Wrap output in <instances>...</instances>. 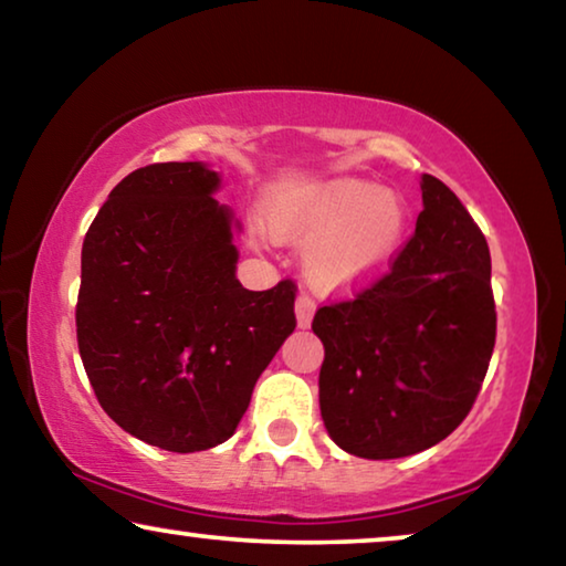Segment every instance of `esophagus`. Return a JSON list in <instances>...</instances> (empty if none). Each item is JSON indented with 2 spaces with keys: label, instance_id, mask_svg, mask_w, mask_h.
Here are the masks:
<instances>
[{
  "label": "esophagus",
  "instance_id": "34e87169",
  "mask_svg": "<svg viewBox=\"0 0 566 566\" xmlns=\"http://www.w3.org/2000/svg\"><path fill=\"white\" fill-rule=\"evenodd\" d=\"M294 313H297L300 328H310V323H313V315H315V300L310 297L307 292H300L297 302H294Z\"/></svg>",
  "mask_w": 566,
  "mask_h": 566
}]
</instances>
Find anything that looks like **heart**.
<instances>
[{"label":"heart","mask_w":566,"mask_h":566,"mask_svg":"<svg viewBox=\"0 0 566 566\" xmlns=\"http://www.w3.org/2000/svg\"><path fill=\"white\" fill-rule=\"evenodd\" d=\"M276 241L313 243L307 276L321 290H359L389 272L408 230V207L366 179H336L282 195L269 207Z\"/></svg>","instance_id":"heart-1"}]
</instances>
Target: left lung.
I'll use <instances>...</instances> for the list:
<instances>
[{
    "mask_svg": "<svg viewBox=\"0 0 566 566\" xmlns=\"http://www.w3.org/2000/svg\"><path fill=\"white\" fill-rule=\"evenodd\" d=\"M395 264L354 297L317 307L321 416L361 459H400L457 431L480 395L497 336L490 249L441 179Z\"/></svg>",
    "mask_w": 566,
    "mask_h": 566,
    "instance_id": "1",
    "label": "left lung"
}]
</instances>
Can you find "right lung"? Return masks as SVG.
<instances>
[{"label": "right lung", "mask_w": 566, "mask_h": 566, "mask_svg": "<svg viewBox=\"0 0 566 566\" xmlns=\"http://www.w3.org/2000/svg\"><path fill=\"white\" fill-rule=\"evenodd\" d=\"M218 174L150 164L109 192L86 230L76 340L102 410L135 439L192 453L233 436L297 325V284L235 280L233 214Z\"/></svg>", "instance_id": "add662e5"}]
</instances>
